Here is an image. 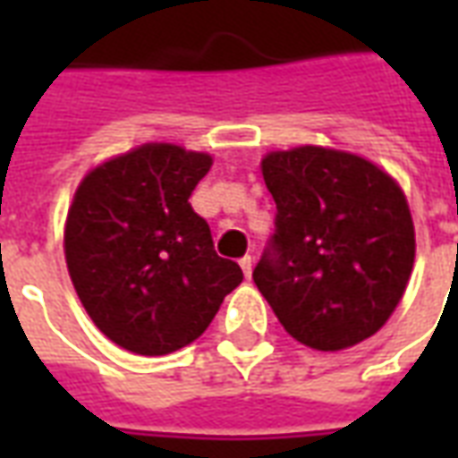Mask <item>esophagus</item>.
<instances>
[{
	"label": "esophagus",
	"instance_id": "obj_1",
	"mask_svg": "<svg viewBox=\"0 0 458 458\" xmlns=\"http://www.w3.org/2000/svg\"><path fill=\"white\" fill-rule=\"evenodd\" d=\"M252 265H255V259L250 258H242L240 259V267H242V275H245V279H250L252 277Z\"/></svg>",
	"mask_w": 458,
	"mask_h": 458
}]
</instances>
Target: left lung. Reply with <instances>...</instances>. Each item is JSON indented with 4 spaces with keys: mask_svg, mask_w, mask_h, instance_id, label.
<instances>
[{
    "mask_svg": "<svg viewBox=\"0 0 458 458\" xmlns=\"http://www.w3.org/2000/svg\"><path fill=\"white\" fill-rule=\"evenodd\" d=\"M277 203L272 252L252 272L289 336L344 351L377 334L414 265V223L400 183L360 154L292 147L262 157Z\"/></svg>",
    "mask_w": 458,
    "mask_h": 458,
    "instance_id": "8db88e82",
    "label": "left lung"
}]
</instances>
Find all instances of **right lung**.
<instances>
[{
  "mask_svg": "<svg viewBox=\"0 0 458 458\" xmlns=\"http://www.w3.org/2000/svg\"><path fill=\"white\" fill-rule=\"evenodd\" d=\"M210 166L206 151L147 141L93 166L75 189L64 228L68 275L95 327L130 353L193 344L242 282L189 203Z\"/></svg>",
  "mask_w": 458,
  "mask_h": 458,
  "instance_id": "obj_1",
  "label": "right lung"
}]
</instances>
